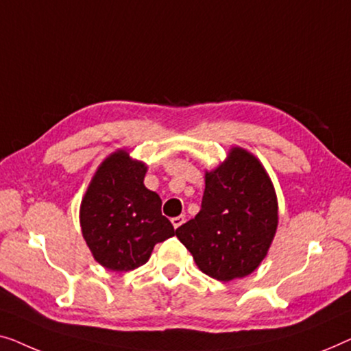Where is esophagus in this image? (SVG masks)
Segmentation results:
<instances>
[{"label": "esophagus", "mask_w": 351, "mask_h": 351, "mask_svg": "<svg viewBox=\"0 0 351 351\" xmlns=\"http://www.w3.org/2000/svg\"><path fill=\"white\" fill-rule=\"evenodd\" d=\"M182 223H184V216H175V218H171V224H173L175 229H178Z\"/></svg>", "instance_id": "1"}]
</instances>
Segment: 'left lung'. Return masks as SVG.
Listing matches in <instances>:
<instances>
[{
	"mask_svg": "<svg viewBox=\"0 0 351 351\" xmlns=\"http://www.w3.org/2000/svg\"><path fill=\"white\" fill-rule=\"evenodd\" d=\"M276 224L272 181L254 156L234 147L224 164L206 171L200 211L178 227L176 237L202 272L229 281L258 269Z\"/></svg>",
	"mask_w": 351,
	"mask_h": 351,
	"instance_id": "obj_1",
	"label": "left lung"
}]
</instances>
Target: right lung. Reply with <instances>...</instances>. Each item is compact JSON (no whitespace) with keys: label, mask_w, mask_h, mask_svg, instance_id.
I'll return each mask as SVG.
<instances>
[{"label":"right lung","mask_w":351,"mask_h":351,"mask_svg":"<svg viewBox=\"0 0 351 351\" xmlns=\"http://www.w3.org/2000/svg\"><path fill=\"white\" fill-rule=\"evenodd\" d=\"M146 165L125 151L98 167L81 204V227L103 267L127 272L149 259L154 246L176 234L162 215L160 197L143 184Z\"/></svg>","instance_id":"obj_1"}]
</instances>
